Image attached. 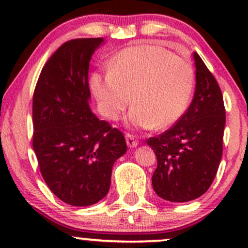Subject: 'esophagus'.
Listing matches in <instances>:
<instances>
[{"mask_svg":"<svg viewBox=\"0 0 248 248\" xmlns=\"http://www.w3.org/2000/svg\"><path fill=\"white\" fill-rule=\"evenodd\" d=\"M126 142H127L128 147H130V148L136 147L139 144V142L135 139V136H134L133 134H129V133L126 134Z\"/></svg>","mask_w":248,"mask_h":248,"instance_id":"1","label":"esophagus"}]
</instances>
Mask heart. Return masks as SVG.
Here are the masks:
<instances>
[{
    "label": "heart",
    "mask_w": 248,
    "mask_h": 248,
    "mask_svg": "<svg viewBox=\"0 0 248 248\" xmlns=\"http://www.w3.org/2000/svg\"><path fill=\"white\" fill-rule=\"evenodd\" d=\"M195 73L186 58L157 45L122 50L105 75L94 73L91 86L101 114L115 121L130 104L129 120L141 128L158 129L176 124L191 99Z\"/></svg>",
    "instance_id": "obj_1"
}]
</instances>
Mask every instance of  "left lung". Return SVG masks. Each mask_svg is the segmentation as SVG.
Masks as SVG:
<instances>
[{"label":"left lung","mask_w":248,"mask_h":248,"mask_svg":"<svg viewBox=\"0 0 248 248\" xmlns=\"http://www.w3.org/2000/svg\"><path fill=\"white\" fill-rule=\"evenodd\" d=\"M193 58L196 91L191 104L171 128L147 140L157 158L154 191L177 203L193 201L209 190L223 155L226 116L221 90L197 52Z\"/></svg>","instance_id":"8db88e82"}]
</instances>
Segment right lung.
<instances>
[{
  "mask_svg": "<svg viewBox=\"0 0 248 248\" xmlns=\"http://www.w3.org/2000/svg\"><path fill=\"white\" fill-rule=\"evenodd\" d=\"M104 38L65 42L42 69L32 98V147L49 189L88 206L107 195L114 162L127 152L122 132L91 112L88 67Z\"/></svg>",
  "mask_w": 248,
  "mask_h": 248,
  "instance_id": "right-lung-1",
  "label": "right lung"
}]
</instances>
